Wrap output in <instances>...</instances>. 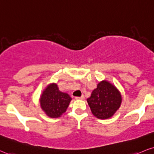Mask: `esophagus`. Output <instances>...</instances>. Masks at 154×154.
Wrapping results in <instances>:
<instances>
[{"label": "esophagus", "instance_id": "obj_1", "mask_svg": "<svg viewBox=\"0 0 154 154\" xmlns=\"http://www.w3.org/2000/svg\"><path fill=\"white\" fill-rule=\"evenodd\" d=\"M75 99L76 100H84L85 99V96L82 95L81 97H76Z\"/></svg>", "mask_w": 154, "mask_h": 154}]
</instances>
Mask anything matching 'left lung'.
<instances>
[{"label": "left lung", "mask_w": 154, "mask_h": 154, "mask_svg": "<svg viewBox=\"0 0 154 154\" xmlns=\"http://www.w3.org/2000/svg\"><path fill=\"white\" fill-rule=\"evenodd\" d=\"M87 101L93 116L105 120L112 117L119 109L122 96L113 84L105 79L98 83Z\"/></svg>", "instance_id": "8db88e82"}]
</instances>
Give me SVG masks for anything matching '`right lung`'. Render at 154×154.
Masks as SVG:
<instances>
[{
    "mask_svg": "<svg viewBox=\"0 0 154 154\" xmlns=\"http://www.w3.org/2000/svg\"><path fill=\"white\" fill-rule=\"evenodd\" d=\"M72 97L66 92L59 90L56 83H51L46 87L41 94L39 103L41 108L48 117L57 118L66 112Z\"/></svg>",
    "mask_w": 154,
    "mask_h": 154,
    "instance_id": "obj_1",
    "label": "right lung"
}]
</instances>
